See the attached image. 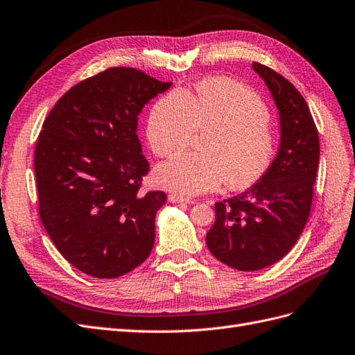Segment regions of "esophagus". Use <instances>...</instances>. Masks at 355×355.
<instances>
[{"mask_svg": "<svg viewBox=\"0 0 355 355\" xmlns=\"http://www.w3.org/2000/svg\"><path fill=\"white\" fill-rule=\"evenodd\" d=\"M168 199H169V202H174V204H193V202H195L191 198L178 195V193H171L168 196Z\"/></svg>", "mask_w": 355, "mask_h": 355, "instance_id": "esophagus-1", "label": "esophagus"}]
</instances>
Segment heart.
I'll return each instance as SVG.
<instances>
[{
	"label": "heart",
	"instance_id": "b5f03b06",
	"mask_svg": "<svg viewBox=\"0 0 355 355\" xmlns=\"http://www.w3.org/2000/svg\"><path fill=\"white\" fill-rule=\"evenodd\" d=\"M208 128L204 153H184L160 165L159 184L193 195L225 183L241 191L268 174L277 155L269 110L254 90L230 78H207L195 94L174 90L162 96L150 111L146 135L157 157H171L189 146L196 129Z\"/></svg>",
	"mask_w": 355,
	"mask_h": 355
}]
</instances>
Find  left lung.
Instances as JSON below:
<instances>
[{"label": "left lung", "instance_id": "left-lung-1", "mask_svg": "<svg viewBox=\"0 0 355 355\" xmlns=\"http://www.w3.org/2000/svg\"><path fill=\"white\" fill-rule=\"evenodd\" d=\"M275 99L281 146L268 174L244 193L216 204L207 234L211 254L244 270L268 268L284 257L305 227L320 160L318 130L305 98L277 71L252 62Z\"/></svg>", "mask_w": 355, "mask_h": 355}]
</instances>
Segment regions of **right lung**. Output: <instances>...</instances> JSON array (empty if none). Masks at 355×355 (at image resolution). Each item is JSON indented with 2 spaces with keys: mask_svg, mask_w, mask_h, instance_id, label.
Here are the masks:
<instances>
[{
  "mask_svg": "<svg viewBox=\"0 0 355 355\" xmlns=\"http://www.w3.org/2000/svg\"><path fill=\"white\" fill-rule=\"evenodd\" d=\"M171 83L111 67L58 99L40 132L34 169L38 214L60 254L94 278L134 270L155 244L162 190H141L150 165L137 116Z\"/></svg>",
  "mask_w": 355,
  "mask_h": 355,
  "instance_id": "obj_1",
  "label": "right lung"
}]
</instances>
